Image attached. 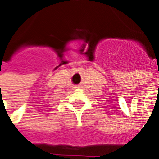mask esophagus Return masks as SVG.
Masks as SVG:
<instances>
[{"instance_id":"esophagus-1","label":"esophagus","mask_w":159,"mask_h":159,"mask_svg":"<svg viewBox=\"0 0 159 159\" xmlns=\"http://www.w3.org/2000/svg\"><path fill=\"white\" fill-rule=\"evenodd\" d=\"M76 88H78V87H76Z\"/></svg>"}]
</instances>
